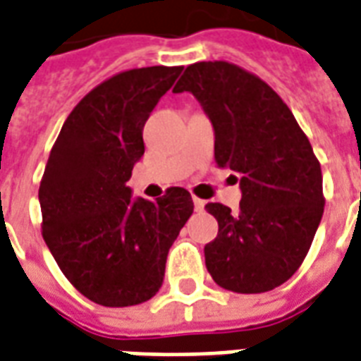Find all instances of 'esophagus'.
Masks as SVG:
<instances>
[{"instance_id": "1", "label": "esophagus", "mask_w": 361, "mask_h": 361, "mask_svg": "<svg viewBox=\"0 0 361 361\" xmlns=\"http://www.w3.org/2000/svg\"><path fill=\"white\" fill-rule=\"evenodd\" d=\"M194 209L195 211H203L205 209V201L200 200V197H194Z\"/></svg>"}]
</instances>
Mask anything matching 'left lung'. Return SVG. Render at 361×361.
Listing matches in <instances>:
<instances>
[{
	"instance_id": "left-lung-1",
	"label": "left lung",
	"mask_w": 361,
	"mask_h": 361,
	"mask_svg": "<svg viewBox=\"0 0 361 361\" xmlns=\"http://www.w3.org/2000/svg\"><path fill=\"white\" fill-rule=\"evenodd\" d=\"M173 92H192L214 128V161L241 175V203L205 209L219 235L205 245L212 281L262 294L303 264L324 214L322 169L292 111L265 80L224 60L197 61Z\"/></svg>"
}]
</instances>
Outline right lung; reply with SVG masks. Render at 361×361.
<instances>
[{
	"label": "right lung",
	"instance_id": "right-lung-1",
	"mask_svg": "<svg viewBox=\"0 0 361 361\" xmlns=\"http://www.w3.org/2000/svg\"><path fill=\"white\" fill-rule=\"evenodd\" d=\"M183 66L137 67L109 77L69 113L50 150L39 203L41 233L80 294L103 307L154 298L167 252L194 212L188 190L156 201L126 186L142 154V128Z\"/></svg>",
	"mask_w": 361,
	"mask_h": 361
}]
</instances>
